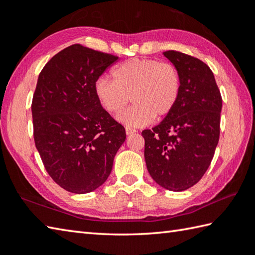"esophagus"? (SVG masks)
Wrapping results in <instances>:
<instances>
[{"instance_id":"esophagus-1","label":"esophagus","mask_w":255,"mask_h":255,"mask_svg":"<svg viewBox=\"0 0 255 255\" xmlns=\"http://www.w3.org/2000/svg\"><path fill=\"white\" fill-rule=\"evenodd\" d=\"M136 131H137L136 129H132V128L126 127V134H128V136H129V134H132V133H134Z\"/></svg>"}]
</instances>
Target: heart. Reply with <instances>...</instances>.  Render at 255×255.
<instances>
[{
    "instance_id": "obj_1",
    "label": "heart",
    "mask_w": 255,
    "mask_h": 255,
    "mask_svg": "<svg viewBox=\"0 0 255 255\" xmlns=\"http://www.w3.org/2000/svg\"><path fill=\"white\" fill-rule=\"evenodd\" d=\"M113 80L101 78L95 95L106 112L121 114L130 101L134 104L118 117L127 127H143L155 116L163 118L174 110L181 92V79L170 63L152 59H130L113 70Z\"/></svg>"
}]
</instances>
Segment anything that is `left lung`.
Segmentation results:
<instances>
[{"instance_id":"1","label":"left lung","mask_w":255,"mask_h":255,"mask_svg":"<svg viewBox=\"0 0 255 255\" xmlns=\"http://www.w3.org/2000/svg\"><path fill=\"white\" fill-rule=\"evenodd\" d=\"M163 56L177 70L181 92L174 110L158 126L142 131L144 160L156 184L182 192L202 178L213 160L223 100L207 64L174 50Z\"/></svg>"}]
</instances>
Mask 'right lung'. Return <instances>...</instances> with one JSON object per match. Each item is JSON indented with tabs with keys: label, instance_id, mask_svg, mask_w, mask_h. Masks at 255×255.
I'll use <instances>...</instances> for the list:
<instances>
[{
	"label": "right lung",
	"instance_id": "1",
	"mask_svg": "<svg viewBox=\"0 0 255 255\" xmlns=\"http://www.w3.org/2000/svg\"><path fill=\"white\" fill-rule=\"evenodd\" d=\"M117 57L72 45L38 77L31 114L35 144L48 174L74 194L95 191L110 176L126 139L95 95L96 81Z\"/></svg>",
	"mask_w": 255,
	"mask_h": 255
}]
</instances>
